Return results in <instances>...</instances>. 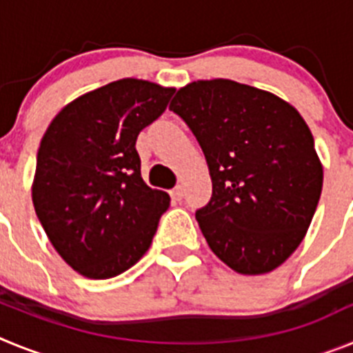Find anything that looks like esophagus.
I'll list each match as a JSON object with an SVG mask.
<instances>
[{
  "instance_id": "1",
  "label": "esophagus",
  "mask_w": 353,
  "mask_h": 353,
  "mask_svg": "<svg viewBox=\"0 0 353 353\" xmlns=\"http://www.w3.org/2000/svg\"><path fill=\"white\" fill-rule=\"evenodd\" d=\"M171 198L174 199V201H180V199L183 198V189H182V185H176L174 187V189H171Z\"/></svg>"
}]
</instances>
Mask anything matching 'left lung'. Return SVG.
<instances>
[{
    "mask_svg": "<svg viewBox=\"0 0 353 353\" xmlns=\"http://www.w3.org/2000/svg\"><path fill=\"white\" fill-rule=\"evenodd\" d=\"M170 109L207 159L212 198L196 212L215 256L244 276L277 269L310 228L323 168L297 109L232 79L194 81Z\"/></svg>",
    "mask_w": 353,
    "mask_h": 353,
    "instance_id": "8db88e82",
    "label": "left lung"
}]
</instances>
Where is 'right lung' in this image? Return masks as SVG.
Instances as JSON below:
<instances>
[{
    "instance_id": "right-lung-1",
    "label": "right lung",
    "mask_w": 353,
    "mask_h": 353,
    "mask_svg": "<svg viewBox=\"0 0 353 353\" xmlns=\"http://www.w3.org/2000/svg\"><path fill=\"white\" fill-rule=\"evenodd\" d=\"M173 93L114 81L65 105L43 134L31 199L52 248L81 276L109 279L148 251L170 194L141 179L136 139Z\"/></svg>"
}]
</instances>
